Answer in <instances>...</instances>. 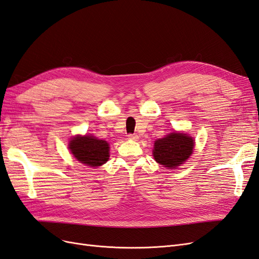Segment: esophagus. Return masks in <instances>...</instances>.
I'll use <instances>...</instances> for the list:
<instances>
[{"label": "esophagus", "mask_w": 259, "mask_h": 259, "mask_svg": "<svg viewBox=\"0 0 259 259\" xmlns=\"http://www.w3.org/2000/svg\"><path fill=\"white\" fill-rule=\"evenodd\" d=\"M128 139H131V140H137L138 139V136L137 135H135V134H128Z\"/></svg>", "instance_id": "1"}]
</instances>
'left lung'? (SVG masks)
<instances>
[{"instance_id": "obj_1", "label": "left lung", "mask_w": 259, "mask_h": 259, "mask_svg": "<svg viewBox=\"0 0 259 259\" xmlns=\"http://www.w3.org/2000/svg\"><path fill=\"white\" fill-rule=\"evenodd\" d=\"M194 142L184 133H170L166 137L155 140L153 148L154 160L168 168L183 164L193 151Z\"/></svg>"}]
</instances>
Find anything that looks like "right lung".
I'll list each match as a JSON object with an SVG mask.
<instances>
[{
	"instance_id": "1",
	"label": "right lung",
	"mask_w": 259,
	"mask_h": 259,
	"mask_svg": "<svg viewBox=\"0 0 259 259\" xmlns=\"http://www.w3.org/2000/svg\"><path fill=\"white\" fill-rule=\"evenodd\" d=\"M69 149L77 161L91 167L103 165L109 159L108 143L93 136L72 138Z\"/></svg>"
}]
</instances>
